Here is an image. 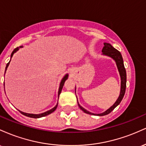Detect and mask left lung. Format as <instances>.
I'll list each match as a JSON object with an SVG mask.
<instances>
[{
    "label": "left lung",
    "mask_w": 146,
    "mask_h": 146,
    "mask_svg": "<svg viewBox=\"0 0 146 146\" xmlns=\"http://www.w3.org/2000/svg\"><path fill=\"white\" fill-rule=\"evenodd\" d=\"M102 54L105 55V56H109L111 58L115 60V62H116L117 68H118V71L119 72L120 77H121V90H120V94L119 96L118 99L117 100V101L115 102V103L110 107V108H108V110H106L104 113H100V114H93L92 113H90L88 110L82 107L81 106L78 104L79 107L82 110H83L85 113L89 114V115H97L98 116H104V115H106L110 113H111L113 110L115 109V108L120 104V102H121L122 99H123V96L125 95V88H126V71H125V68L124 67V64H123V58H122L121 53L117 50L116 48H115L112 46L111 44L109 43H104V47L102 48Z\"/></svg>",
    "instance_id": "1"
}]
</instances>
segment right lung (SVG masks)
<instances>
[{
	"label": "right lung",
	"instance_id": "right-lung-1",
	"mask_svg": "<svg viewBox=\"0 0 146 146\" xmlns=\"http://www.w3.org/2000/svg\"><path fill=\"white\" fill-rule=\"evenodd\" d=\"M21 47H23V46H19V47L16 48H15V49L14 50V51H12V53H11V58H12V56H13V55H14V53H16V52L17 51L18 49H19V48H21ZM9 62H10V61H9V62H8L7 64L6 68H5V72H6L7 68V67H8V66H9ZM67 79H68V74H66V75H64V78H62V80H61V82H60V87H59V90H58V98H59V95H60V93H61L62 89L63 86H64V84L65 81H66V80H67ZM4 88H5V84H4ZM57 106H58V104H57V105L56 106H55L54 108H52V109L48 110V111H46V112H44V113H43L38 114V115H36V114H29V113H23V112L21 111V110H19V111L21 112V114H23V115H25V116H27V117H31V118H40V117H42L46 116V115H49V114H51V113H53V111H55V110H56V109L57 108Z\"/></svg>",
	"mask_w": 146,
	"mask_h": 146
}]
</instances>
